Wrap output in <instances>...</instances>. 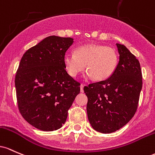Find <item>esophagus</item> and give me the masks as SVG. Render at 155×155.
<instances>
[{
  "instance_id": "1",
  "label": "esophagus",
  "mask_w": 155,
  "mask_h": 155,
  "mask_svg": "<svg viewBox=\"0 0 155 155\" xmlns=\"http://www.w3.org/2000/svg\"><path fill=\"white\" fill-rule=\"evenodd\" d=\"M85 85L84 84H81V92H83V87H84Z\"/></svg>"
}]
</instances>
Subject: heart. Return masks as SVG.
I'll list each match as a JSON object with an SVG mask.
<instances>
[{"instance_id": "obj_1", "label": "heart", "mask_w": 155, "mask_h": 155, "mask_svg": "<svg viewBox=\"0 0 155 155\" xmlns=\"http://www.w3.org/2000/svg\"><path fill=\"white\" fill-rule=\"evenodd\" d=\"M119 62L117 53L113 48L88 44L75 48L74 54H66L64 64L67 72L76 77L85 69L87 75L95 81H104L114 74Z\"/></svg>"}]
</instances>
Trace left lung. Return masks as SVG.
Listing matches in <instances>:
<instances>
[{
    "instance_id": "1",
    "label": "left lung",
    "mask_w": 155,
    "mask_h": 155,
    "mask_svg": "<svg viewBox=\"0 0 155 155\" xmlns=\"http://www.w3.org/2000/svg\"><path fill=\"white\" fill-rule=\"evenodd\" d=\"M119 61L114 74L83 88L87 115L93 129L102 133L119 130L136 112L142 88L140 63L124 45L116 44Z\"/></svg>"
}]
</instances>
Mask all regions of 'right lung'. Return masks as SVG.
<instances>
[{"instance_id":"1","label":"right lung","mask_w":155,"mask_h":155,"mask_svg":"<svg viewBox=\"0 0 155 155\" xmlns=\"http://www.w3.org/2000/svg\"><path fill=\"white\" fill-rule=\"evenodd\" d=\"M70 37L50 36L24 53L15 76L19 110L29 124L43 131L61 128L81 91L67 73L66 52Z\"/></svg>"}]
</instances>
